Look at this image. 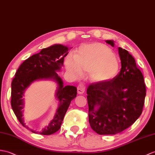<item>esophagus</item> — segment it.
<instances>
[{"label":"esophagus","mask_w":155,"mask_h":155,"mask_svg":"<svg viewBox=\"0 0 155 155\" xmlns=\"http://www.w3.org/2000/svg\"><path fill=\"white\" fill-rule=\"evenodd\" d=\"M85 91V85L83 83H81L77 87V92L79 94H83Z\"/></svg>","instance_id":"1"}]
</instances>
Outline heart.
<instances>
[{
  "mask_svg": "<svg viewBox=\"0 0 155 155\" xmlns=\"http://www.w3.org/2000/svg\"><path fill=\"white\" fill-rule=\"evenodd\" d=\"M65 67L75 77H80L82 72L88 73L91 81L97 84L113 81L120 70V62L112 50L98 42L81 45L74 57H67Z\"/></svg>",
  "mask_w": 155,
  "mask_h": 155,
  "instance_id": "1",
  "label": "heart"
}]
</instances>
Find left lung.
Instances as JSON below:
<instances>
[{"label":"left lung","mask_w":155,"mask_h":155,"mask_svg":"<svg viewBox=\"0 0 155 155\" xmlns=\"http://www.w3.org/2000/svg\"><path fill=\"white\" fill-rule=\"evenodd\" d=\"M114 47L113 40H106ZM121 69L107 83H94L87 88L88 120L91 128L99 135H114L123 131L141 116L146 96L143 74L135 59L118 48Z\"/></svg>","instance_id":"1"}]
</instances>
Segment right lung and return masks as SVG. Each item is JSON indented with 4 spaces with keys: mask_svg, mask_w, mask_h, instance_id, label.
<instances>
[{
    "mask_svg": "<svg viewBox=\"0 0 155 155\" xmlns=\"http://www.w3.org/2000/svg\"><path fill=\"white\" fill-rule=\"evenodd\" d=\"M69 50L67 46L61 44H54L42 49L40 52L29 57L21 64L13 78L11 84L12 108L20 124L35 134L49 135L58 131L71 102L77 96V88L70 85L64 86L62 79L57 73L63 66L64 57L67 56ZM41 80H51L56 82V97L59 101V106L49 125L38 133L29 128L24 123L23 96L33 82Z\"/></svg>",
    "mask_w": 155,
    "mask_h": 155,
    "instance_id": "add662e5",
    "label": "right lung"
}]
</instances>
